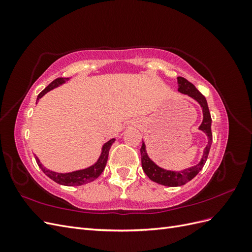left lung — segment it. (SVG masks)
<instances>
[{
    "mask_svg": "<svg viewBox=\"0 0 252 252\" xmlns=\"http://www.w3.org/2000/svg\"><path fill=\"white\" fill-rule=\"evenodd\" d=\"M178 85H179L180 93L191 96L201 105V107L203 109V122L200 125L199 129L200 130L204 131L206 133V135L208 136V144L206 145L203 157H202L201 162L199 164H196L195 166H192V167H190V168H187V169L182 170V171H171V170H165L152 162L146 152V146H145V143L144 142L142 143V147H141L140 151H141L142 168H143L144 172L147 174V177L151 181L158 183V184L168 186V187L182 186V185L186 184L187 182L191 181L195 177V175L202 170L206 161H207L209 150H210L211 144H212L211 117H210L207 101H206L205 96L195 88V86L192 83H190L189 81H187L184 78L178 77Z\"/></svg>",
    "mask_w": 252,
    "mask_h": 252,
    "instance_id": "8db88e82",
    "label": "left lung"
}]
</instances>
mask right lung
<instances>
[{"mask_svg": "<svg viewBox=\"0 0 252 252\" xmlns=\"http://www.w3.org/2000/svg\"><path fill=\"white\" fill-rule=\"evenodd\" d=\"M68 80H69V78H58L55 81H52L49 85L45 88L39 95H37L36 101H39L45 94L48 93V91L60 85H62L63 83H65ZM114 141H116V139H111L107 143L104 144V146L102 148V154L94 165L88 167L86 169H82V170L73 171L69 173H58L55 171L48 170L45 168V167H43V165L40 163V159L37 158L36 156H34V158L37 165L40 166V168L43 170V172L46 174L49 179L58 183V184L64 185V186H80L83 184H87L89 182H93L96 178L100 177V174L105 169L106 163H107V159H108L109 149L111 147V145L114 143Z\"/></svg>", "mask_w": 252, "mask_h": 252, "instance_id": "right-lung-1", "label": "right lung"}]
</instances>
